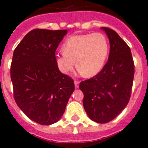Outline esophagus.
Instances as JSON below:
<instances>
[{
	"instance_id": "obj_1",
	"label": "esophagus",
	"mask_w": 148,
	"mask_h": 148,
	"mask_svg": "<svg viewBox=\"0 0 148 148\" xmlns=\"http://www.w3.org/2000/svg\"><path fill=\"white\" fill-rule=\"evenodd\" d=\"M79 84H80V82H79V81H77V80H75V81H74V85H75V88H77H77L79 87Z\"/></svg>"
}]
</instances>
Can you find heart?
Here are the masks:
<instances>
[{"mask_svg":"<svg viewBox=\"0 0 148 148\" xmlns=\"http://www.w3.org/2000/svg\"><path fill=\"white\" fill-rule=\"evenodd\" d=\"M62 53L56 56L57 66L68 74L76 65L80 74L93 77L105 66L109 53V43L102 33L71 36L62 45Z\"/></svg>","mask_w":148,"mask_h":148,"instance_id":"b5f03b06","label":"heart"}]
</instances>
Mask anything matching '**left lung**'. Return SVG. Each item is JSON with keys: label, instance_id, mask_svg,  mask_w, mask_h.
Returning a JSON list of instances; mask_svg holds the SVG:
<instances>
[{"label": "left lung", "instance_id": "obj_1", "mask_svg": "<svg viewBox=\"0 0 148 148\" xmlns=\"http://www.w3.org/2000/svg\"><path fill=\"white\" fill-rule=\"evenodd\" d=\"M110 42L108 61L97 75L82 81L84 109L92 120L106 123L127 105L131 96L135 66L129 46L115 31L101 28Z\"/></svg>", "mask_w": 148, "mask_h": 148}]
</instances>
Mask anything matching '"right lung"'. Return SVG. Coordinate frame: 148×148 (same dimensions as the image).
Listing matches in <instances>:
<instances>
[{
    "label": "right lung",
    "mask_w": 148,
    "mask_h": 148,
    "mask_svg": "<svg viewBox=\"0 0 148 148\" xmlns=\"http://www.w3.org/2000/svg\"><path fill=\"white\" fill-rule=\"evenodd\" d=\"M68 30L34 29L15 49L10 77L14 99L40 125L58 122L74 90V80L59 70L56 50Z\"/></svg>",
    "instance_id": "add662e5"
}]
</instances>
